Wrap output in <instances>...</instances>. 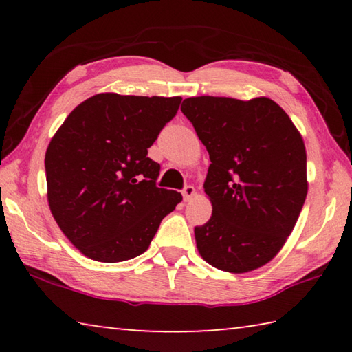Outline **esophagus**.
Returning a JSON list of instances; mask_svg holds the SVG:
<instances>
[{
    "label": "esophagus",
    "instance_id": "esophagus-1",
    "mask_svg": "<svg viewBox=\"0 0 352 352\" xmlns=\"http://www.w3.org/2000/svg\"><path fill=\"white\" fill-rule=\"evenodd\" d=\"M182 194H183L184 201H189L195 195V188L190 186V184H189V186H184L183 190H182Z\"/></svg>",
    "mask_w": 352,
    "mask_h": 352
}]
</instances>
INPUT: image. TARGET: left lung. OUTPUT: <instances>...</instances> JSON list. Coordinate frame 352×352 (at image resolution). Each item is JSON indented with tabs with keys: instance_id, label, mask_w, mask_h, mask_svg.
<instances>
[{
	"instance_id": "8db88e82",
	"label": "left lung",
	"mask_w": 352,
	"mask_h": 352,
	"mask_svg": "<svg viewBox=\"0 0 352 352\" xmlns=\"http://www.w3.org/2000/svg\"><path fill=\"white\" fill-rule=\"evenodd\" d=\"M182 111L211 160L204 188L212 216L194 230L199 253L223 272L259 269L283 248L305 205L301 135L269 98H188Z\"/></svg>"
}]
</instances>
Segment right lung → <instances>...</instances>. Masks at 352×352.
I'll use <instances>...</instances> for the list:
<instances>
[{
  "instance_id": "1",
  "label": "right lung",
  "mask_w": 352,
  "mask_h": 352,
  "mask_svg": "<svg viewBox=\"0 0 352 352\" xmlns=\"http://www.w3.org/2000/svg\"><path fill=\"white\" fill-rule=\"evenodd\" d=\"M182 98L100 93L69 113L47 146V204L57 225L87 258L121 262L151 245L182 194L157 186L147 157Z\"/></svg>"
}]
</instances>
